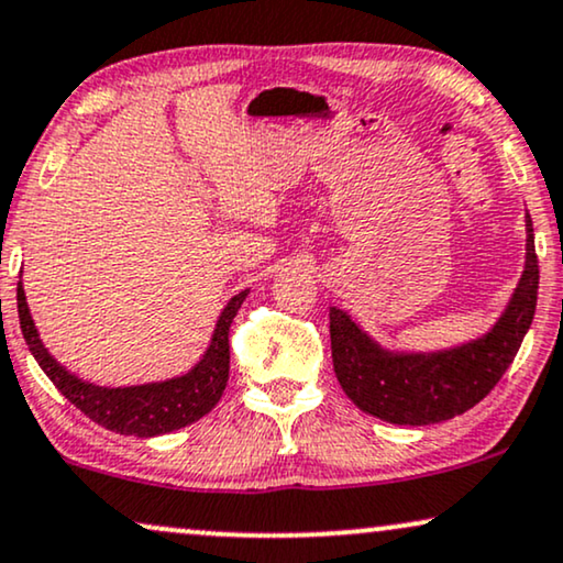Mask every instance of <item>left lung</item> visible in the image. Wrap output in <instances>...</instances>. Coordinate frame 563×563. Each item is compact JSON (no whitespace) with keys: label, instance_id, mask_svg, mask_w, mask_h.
Returning <instances> with one entry per match:
<instances>
[{"label":"left lung","instance_id":"left-lung-1","mask_svg":"<svg viewBox=\"0 0 563 563\" xmlns=\"http://www.w3.org/2000/svg\"><path fill=\"white\" fill-rule=\"evenodd\" d=\"M526 269L507 309L478 340L438 352L386 350L350 319L329 309L334 373L357 409L391 424L445 422L476 407L497 386L533 324L538 257L533 221L526 216Z\"/></svg>","mask_w":563,"mask_h":563}]
</instances>
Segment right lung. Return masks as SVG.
<instances>
[{
    "mask_svg": "<svg viewBox=\"0 0 563 563\" xmlns=\"http://www.w3.org/2000/svg\"><path fill=\"white\" fill-rule=\"evenodd\" d=\"M250 290H242L227 303L216 321L211 344L206 355L187 371L185 376L156 380V384L141 386H95L74 376L46 350L41 334L30 317L27 298L22 283H18V313L20 329L25 336L30 352L37 360L43 373L54 380V386L69 399L74 407L85 411L92 422L102 424L104 430L133 434V438H156L179 427H187L206 417L219 404L223 388L229 380V327L234 321L239 306Z\"/></svg>",
    "mask_w": 563,
    "mask_h": 563,
    "instance_id": "right-lung-1",
    "label": "right lung"
}]
</instances>
